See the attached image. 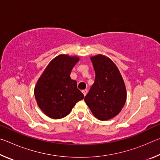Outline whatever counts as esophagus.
Segmentation results:
<instances>
[{
	"mask_svg": "<svg viewBox=\"0 0 160 160\" xmlns=\"http://www.w3.org/2000/svg\"><path fill=\"white\" fill-rule=\"evenodd\" d=\"M82 92V93H83L84 95L86 96L87 93H88V90H87V89H85V90H83Z\"/></svg>",
	"mask_w": 160,
	"mask_h": 160,
	"instance_id": "esophagus-1",
	"label": "esophagus"
}]
</instances>
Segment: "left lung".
Wrapping results in <instances>:
<instances>
[{"label": "left lung", "mask_w": 160, "mask_h": 160, "mask_svg": "<svg viewBox=\"0 0 160 160\" xmlns=\"http://www.w3.org/2000/svg\"><path fill=\"white\" fill-rule=\"evenodd\" d=\"M95 79L85 102L95 117L109 120L121 112L126 99V90L118 68L109 58L102 55L91 58Z\"/></svg>", "instance_id": "obj_1"}]
</instances>
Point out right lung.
Wrapping results in <instances>:
<instances>
[{"mask_svg": "<svg viewBox=\"0 0 160 160\" xmlns=\"http://www.w3.org/2000/svg\"><path fill=\"white\" fill-rule=\"evenodd\" d=\"M78 61L76 56L59 55L50 62L38 80L34 88L35 98L40 109L48 117H65L84 98L77 82L70 77Z\"/></svg>", "mask_w": 160, "mask_h": 160, "instance_id": "obj_1", "label": "right lung"}]
</instances>
